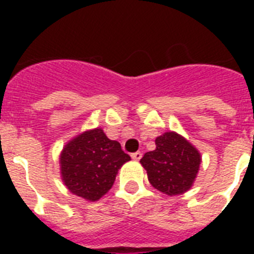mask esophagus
Wrapping results in <instances>:
<instances>
[{"label":"esophagus","instance_id":"1","mask_svg":"<svg viewBox=\"0 0 254 254\" xmlns=\"http://www.w3.org/2000/svg\"><path fill=\"white\" fill-rule=\"evenodd\" d=\"M131 158L134 159V161H139V159L142 158V153H139V151H137V153H133V154H131Z\"/></svg>","mask_w":254,"mask_h":254}]
</instances>
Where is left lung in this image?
I'll use <instances>...</instances> for the list:
<instances>
[{"mask_svg": "<svg viewBox=\"0 0 254 254\" xmlns=\"http://www.w3.org/2000/svg\"><path fill=\"white\" fill-rule=\"evenodd\" d=\"M139 162L154 189L175 196L192 187L201 155L183 135L166 131L155 138V150L147 151Z\"/></svg>", "mask_w": 254, "mask_h": 254, "instance_id": "left-lung-1", "label": "left lung"}]
</instances>
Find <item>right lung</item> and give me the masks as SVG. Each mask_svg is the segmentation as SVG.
I'll return each mask as SVG.
<instances>
[{
  "label": "right lung",
  "mask_w": 254,
  "mask_h": 254,
  "mask_svg": "<svg viewBox=\"0 0 254 254\" xmlns=\"http://www.w3.org/2000/svg\"><path fill=\"white\" fill-rule=\"evenodd\" d=\"M130 161L117 141L101 127L85 130L65 143L59 157L61 175L69 192L88 201L99 200L112 189L124 163Z\"/></svg>",
  "instance_id": "add662e5"
}]
</instances>
